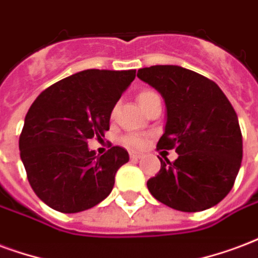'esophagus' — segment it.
<instances>
[{
	"instance_id": "1",
	"label": "esophagus",
	"mask_w": 258,
	"mask_h": 258,
	"mask_svg": "<svg viewBox=\"0 0 258 258\" xmlns=\"http://www.w3.org/2000/svg\"><path fill=\"white\" fill-rule=\"evenodd\" d=\"M142 157V154L137 153V152H130V158L131 160H138V158Z\"/></svg>"
}]
</instances>
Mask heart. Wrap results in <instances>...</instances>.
Instances as JSON below:
<instances>
[{"label":"heart","instance_id":"b5f03b06","mask_svg":"<svg viewBox=\"0 0 258 258\" xmlns=\"http://www.w3.org/2000/svg\"><path fill=\"white\" fill-rule=\"evenodd\" d=\"M157 98H160L157 93L153 90H149V89L142 90L138 94V102L139 105L142 106V109L144 110L146 109V106H148L150 102H153V101L157 100ZM121 144L128 149H141L144 148L145 137L141 134L124 135L123 138H121Z\"/></svg>","mask_w":258,"mask_h":258}]
</instances>
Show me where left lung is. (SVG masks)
I'll use <instances>...</instances> for the list:
<instances>
[{
  "label": "left lung",
  "instance_id": "left-lung-1",
  "mask_svg": "<svg viewBox=\"0 0 258 258\" xmlns=\"http://www.w3.org/2000/svg\"><path fill=\"white\" fill-rule=\"evenodd\" d=\"M138 78L160 91L167 105L165 133L157 150L179 157L161 161L148 180L150 194L182 212L215 207L234 186L242 163V133L235 110L211 79L177 66L138 70Z\"/></svg>",
  "mask_w": 258,
  "mask_h": 258
}]
</instances>
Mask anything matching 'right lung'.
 <instances>
[{"label":"right lung","mask_w":258,"mask_h":258,"mask_svg":"<svg viewBox=\"0 0 258 258\" xmlns=\"http://www.w3.org/2000/svg\"><path fill=\"white\" fill-rule=\"evenodd\" d=\"M135 72L82 71L49 86L32 102L19 149L28 182L47 207L76 213L110 194L128 153L113 146L95 156L87 141L101 139L109 130L110 113Z\"/></svg>","instance_id":"add662e5"}]
</instances>
